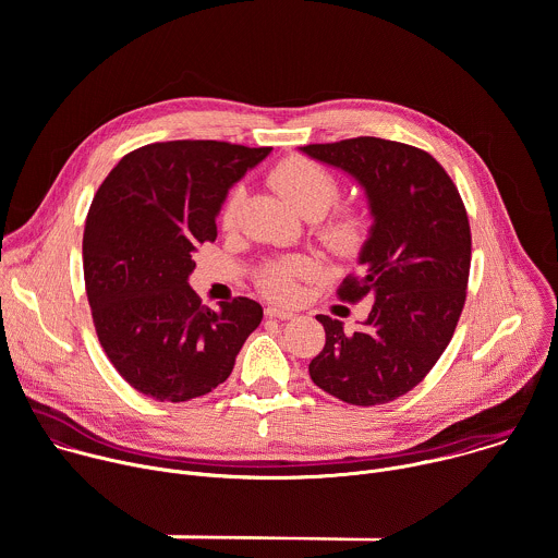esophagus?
Returning <instances> with one entry per match:
<instances>
[{"instance_id": "34e87169", "label": "esophagus", "mask_w": 558, "mask_h": 558, "mask_svg": "<svg viewBox=\"0 0 558 558\" xmlns=\"http://www.w3.org/2000/svg\"><path fill=\"white\" fill-rule=\"evenodd\" d=\"M265 313H267L269 317H278V320H291V317L295 315L293 311L282 308V306H267V308H265Z\"/></svg>"}]
</instances>
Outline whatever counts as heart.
<instances>
[{
    "instance_id": "obj_1",
    "label": "heart",
    "mask_w": 558,
    "mask_h": 558,
    "mask_svg": "<svg viewBox=\"0 0 558 558\" xmlns=\"http://www.w3.org/2000/svg\"><path fill=\"white\" fill-rule=\"evenodd\" d=\"M274 187L306 218H320V238L336 254H353L362 247L371 231V214L362 205H342L329 215L327 210L340 196V179L333 170L308 156H289L271 170ZM245 190L238 185L229 192L220 222L225 229H233L241 216ZM317 260L311 256H289L265 263L258 274V287L278 300H291L295 295V282L317 274Z\"/></svg>"
}]
</instances>
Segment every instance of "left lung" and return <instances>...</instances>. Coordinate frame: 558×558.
Segmentation results:
<instances>
[{"label": "left lung", "instance_id": "obj_1", "mask_svg": "<svg viewBox=\"0 0 558 558\" xmlns=\"http://www.w3.org/2000/svg\"><path fill=\"white\" fill-rule=\"evenodd\" d=\"M302 151L360 181L375 216L362 271L338 289L344 302L373 298L371 313L351 336L315 315L327 342L308 375L347 404H388L430 373L457 329L472 254L465 205L435 158L407 143L357 136Z\"/></svg>", "mask_w": 558, "mask_h": 558}]
</instances>
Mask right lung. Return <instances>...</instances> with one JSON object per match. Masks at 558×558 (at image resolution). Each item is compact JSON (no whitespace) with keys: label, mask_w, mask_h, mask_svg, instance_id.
I'll use <instances>...</instances> for the list:
<instances>
[{"label":"right lung","mask_w":558,"mask_h":558,"mask_svg":"<svg viewBox=\"0 0 558 558\" xmlns=\"http://www.w3.org/2000/svg\"><path fill=\"white\" fill-rule=\"evenodd\" d=\"M271 147L149 143L112 168L84 229V278L97 338L119 375L156 402H190L222 384L263 320L238 295L209 308L187 284L192 254L216 241V214Z\"/></svg>","instance_id":"obj_1"}]
</instances>
